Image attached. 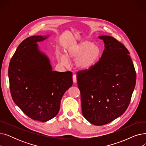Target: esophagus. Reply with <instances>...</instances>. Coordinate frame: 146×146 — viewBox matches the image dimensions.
<instances>
[{
    "instance_id": "esophagus-1",
    "label": "esophagus",
    "mask_w": 146,
    "mask_h": 146,
    "mask_svg": "<svg viewBox=\"0 0 146 146\" xmlns=\"http://www.w3.org/2000/svg\"><path fill=\"white\" fill-rule=\"evenodd\" d=\"M73 80L74 83H76V82H77V78H76V74L73 75Z\"/></svg>"
}]
</instances>
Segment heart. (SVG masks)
<instances>
[{
    "label": "heart",
    "instance_id": "obj_1",
    "mask_svg": "<svg viewBox=\"0 0 146 146\" xmlns=\"http://www.w3.org/2000/svg\"><path fill=\"white\" fill-rule=\"evenodd\" d=\"M101 53V48L98 44L85 40L71 46L66 50V56L60 54L58 58L63 64H67L68 59L75 60L76 67L81 70H86L95 64Z\"/></svg>",
    "mask_w": 146,
    "mask_h": 146
}]
</instances>
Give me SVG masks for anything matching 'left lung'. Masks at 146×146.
I'll return each mask as SVG.
<instances>
[{
    "label": "left lung",
    "instance_id": "left-lung-1",
    "mask_svg": "<svg viewBox=\"0 0 146 146\" xmlns=\"http://www.w3.org/2000/svg\"><path fill=\"white\" fill-rule=\"evenodd\" d=\"M105 49L99 61L77 73L83 117L95 125L108 124L127 109L136 82L129 51L115 38L99 36Z\"/></svg>",
    "mask_w": 146,
    "mask_h": 146
}]
</instances>
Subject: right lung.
<instances>
[{
	"label": "right lung",
	"mask_w": 146,
	"mask_h": 146,
	"mask_svg": "<svg viewBox=\"0 0 146 146\" xmlns=\"http://www.w3.org/2000/svg\"><path fill=\"white\" fill-rule=\"evenodd\" d=\"M48 35L29 36L12 56L8 69L14 102L34 120L47 121L55 117L65 92L73 85L70 71H53L48 57L38 48Z\"/></svg>",
	"instance_id": "1"
}]
</instances>
